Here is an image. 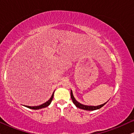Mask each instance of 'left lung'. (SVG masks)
I'll return each instance as SVG.
<instances>
[{
  "mask_svg": "<svg viewBox=\"0 0 134 134\" xmlns=\"http://www.w3.org/2000/svg\"><path fill=\"white\" fill-rule=\"evenodd\" d=\"M71 99H72L73 103H74L75 105L77 107L79 108L80 109H83V110H97V109H99L101 108L102 107H103V106L105 105V104L107 103L108 102H106L105 103L103 104H101V105H97V106H91V105H83V104H82L79 103V102L77 101L76 100V99L74 98V96H73V94H72V90H71Z\"/></svg>",
  "mask_w": 134,
  "mask_h": 134,
  "instance_id": "8db88e82",
  "label": "left lung"
}]
</instances>
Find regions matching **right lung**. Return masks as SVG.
I'll use <instances>...</instances> for the list:
<instances>
[{
    "label": "right lung",
    "mask_w": 134,
    "mask_h": 134,
    "mask_svg": "<svg viewBox=\"0 0 134 134\" xmlns=\"http://www.w3.org/2000/svg\"><path fill=\"white\" fill-rule=\"evenodd\" d=\"M54 93H53L52 96L51 97V98L49 99L48 100H47V102H46L45 103L41 104V105H38V106H33V107H31V106H28V105H24V106H25V107L29 108V109H34V110H38V109H43V108L46 107H47V106H49V105H50L51 103V102H52V99H53V97H54Z\"/></svg>",
    "instance_id": "obj_1"
}]
</instances>
